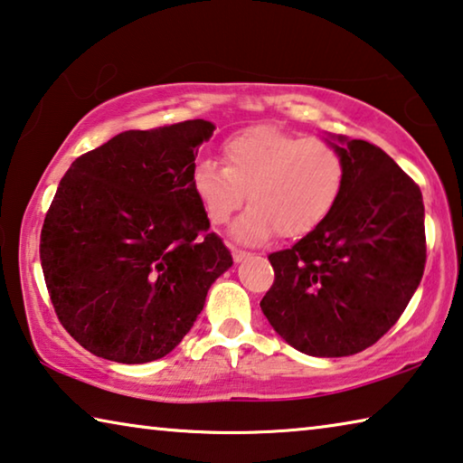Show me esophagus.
I'll return each instance as SVG.
<instances>
[{
  "label": "esophagus",
  "mask_w": 463,
  "mask_h": 463,
  "mask_svg": "<svg viewBox=\"0 0 463 463\" xmlns=\"http://www.w3.org/2000/svg\"><path fill=\"white\" fill-rule=\"evenodd\" d=\"M247 258H249L247 251H243V249H234V247H232V260H234V261L241 263V261L247 260Z\"/></svg>",
  "instance_id": "34e87169"
}]
</instances>
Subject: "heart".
Returning <instances> with one entry per match:
<instances>
[{"label":"heart","instance_id":"b5f03b06","mask_svg":"<svg viewBox=\"0 0 463 463\" xmlns=\"http://www.w3.org/2000/svg\"><path fill=\"white\" fill-rule=\"evenodd\" d=\"M222 163L200 160L192 171V192L205 218L222 226L249 208L232 226L247 245L278 231L292 239L317 229L335 210L346 185V160L324 137L290 134L274 126H253L226 137Z\"/></svg>","mask_w":463,"mask_h":463}]
</instances>
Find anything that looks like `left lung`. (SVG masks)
I'll return each instance as SVG.
<instances>
[{
    "mask_svg": "<svg viewBox=\"0 0 463 463\" xmlns=\"http://www.w3.org/2000/svg\"><path fill=\"white\" fill-rule=\"evenodd\" d=\"M346 185L324 224L269 255L274 284L261 298L269 326L309 356H350L400 319L427 261L420 187L364 139L332 136Z\"/></svg>",
    "mask_w": 463,
    "mask_h": 463,
    "instance_id": "obj_1",
    "label": "left lung"
}]
</instances>
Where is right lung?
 I'll use <instances>...</instances> for the list:
<instances>
[{"label":"right lung","instance_id":"obj_1","mask_svg":"<svg viewBox=\"0 0 463 463\" xmlns=\"http://www.w3.org/2000/svg\"><path fill=\"white\" fill-rule=\"evenodd\" d=\"M203 119L129 129L76 158L41 231L51 303L80 346L107 361L166 356L232 266L192 192Z\"/></svg>","mask_w":463,"mask_h":463}]
</instances>
